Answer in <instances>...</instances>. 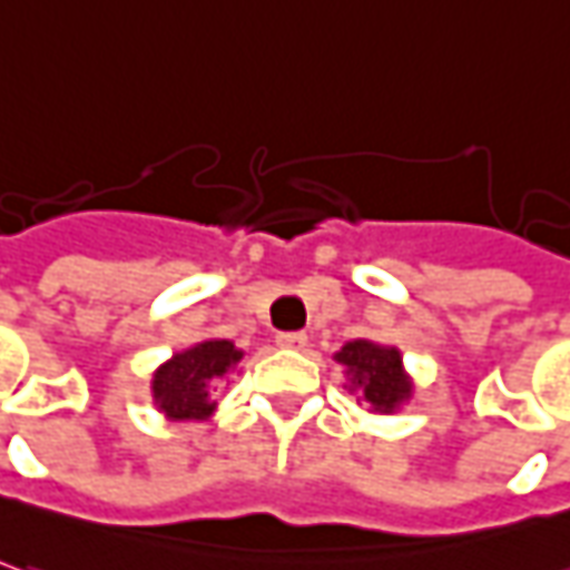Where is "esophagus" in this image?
<instances>
[{
  "label": "esophagus",
  "mask_w": 570,
  "mask_h": 570,
  "mask_svg": "<svg viewBox=\"0 0 570 570\" xmlns=\"http://www.w3.org/2000/svg\"><path fill=\"white\" fill-rule=\"evenodd\" d=\"M277 346L281 350H305L308 336L302 334V331H286V334H277Z\"/></svg>",
  "instance_id": "1"
}]
</instances>
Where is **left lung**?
I'll use <instances>...</instances> for the list:
<instances>
[{
    "label": "left lung",
    "instance_id": "obj_1",
    "mask_svg": "<svg viewBox=\"0 0 570 570\" xmlns=\"http://www.w3.org/2000/svg\"><path fill=\"white\" fill-rule=\"evenodd\" d=\"M336 362L346 365L352 383L362 386L365 399L377 412H393L402 399L412 396V383L402 374V358L396 350L355 340L336 352Z\"/></svg>",
    "mask_w": 570,
    "mask_h": 570
}]
</instances>
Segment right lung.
Wrapping results in <instances>:
<instances>
[{
    "label": "right lung",
    "mask_w": 570,
    "mask_h": 570,
    "mask_svg": "<svg viewBox=\"0 0 570 570\" xmlns=\"http://www.w3.org/2000/svg\"><path fill=\"white\" fill-rule=\"evenodd\" d=\"M243 358L230 340H205L187 352H177L168 365L153 377V396L158 409L174 421H203L212 415L215 402L208 390Z\"/></svg>",
    "instance_id": "right-lung-1"
}]
</instances>
